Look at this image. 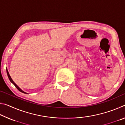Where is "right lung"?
Instances as JSON below:
<instances>
[{
  "label": "right lung",
  "instance_id": "add662e5",
  "mask_svg": "<svg viewBox=\"0 0 125 125\" xmlns=\"http://www.w3.org/2000/svg\"><path fill=\"white\" fill-rule=\"evenodd\" d=\"M7 75H8V78H9V80H10V81L11 82V83L14 84V85L15 86V87L18 89L20 91V92H21V93H25V94H27V93H25V92H24V91L23 90H22L19 87V86L16 85V84L14 83V81L13 80H12V79H11V77H10V74H9V72H8V69H7Z\"/></svg>",
  "mask_w": 125,
  "mask_h": 125
}]
</instances>
